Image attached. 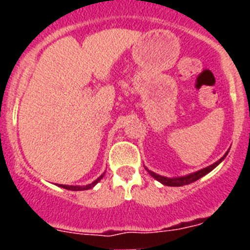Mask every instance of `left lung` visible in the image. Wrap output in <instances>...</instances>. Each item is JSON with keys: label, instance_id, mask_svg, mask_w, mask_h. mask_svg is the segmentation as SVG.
I'll return each mask as SVG.
<instances>
[{"label": "left lung", "instance_id": "1", "mask_svg": "<svg viewBox=\"0 0 250 250\" xmlns=\"http://www.w3.org/2000/svg\"><path fill=\"white\" fill-rule=\"evenodd\" d=\"M227 155H228V151L225 152V155L223 156V158H220L219 160L216 161V163H214L213 165H209V167H204V169L199 170V171H195V173L189 174V175L178 176V178H167V176H161V175H159V174L152 173V171L147 170L146 167H145V169H146L147 171H149V174L152 176V178L156 179V180H158V182H160L161 184L167 185V187H183V185L191 184V183L196 182L198 179H200V178H203V176H204V175H207L208 173H210V171L214 169V167H218V165H219L220 163H222V161L224 160V158Z\"/></svg>", "mask_w": 250, "mask_h": 250}]
</instances>
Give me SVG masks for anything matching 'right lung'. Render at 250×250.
I'll use <instances>...</instances> for the list:
<instances>
[{
	"label": "right lung",
	"instance_id": "right-lung-1",
	"mask_svg": "<svg viewBox=\"0 0 250 250\" xmlns=\"http://www.w3.org/2000/svg\"><path fill=\"white\" fill-rule=\"evenodd\" d=\"M105 175V174H103L101 176H99L96 180H95L94 183H91V184L89 185H85V187H74V185H62V184H59V187L63 188V189H67V190H74V191H77V190H87V189H91V188H94L95 185L98 184L99 182H100L101 179H103V176Z\"/></svg>",
	"mask_w": 250,
	"mask_h": 250
}]
</instances>
